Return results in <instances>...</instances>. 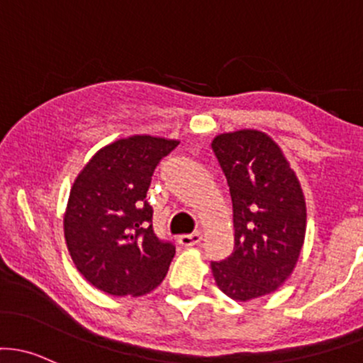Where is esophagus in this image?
Masks as SVG:
<instances>
[{
    "label": "esophagus",
    "instance_id": "obj_1",
    "mask_svg": "<svg viewBox=\"0 0 363 363\" xmlns=\"http://www.w3.org/2000/svg\"><path fill=\"white\" fill-rule=\"evenodd\" d=\"M201 241V233H193V234H182L179 236V245L182 246H194Z\"/></svg>",
    "mask_w": 363,
    "mask_h": 363
}]
</instances>
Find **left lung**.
<instances>
[{
    "label": "left lung",
    "mask_w": 363,
    "mask_h": 363,
    "mask_svg": "<svg viewBox=\"0 0 363 363\" xmlns=\"http://www.w3.org/2000/svg\"><path fill=\"white\" fill-rule=\"evenodd\" d=\"M212 150L233 200L234 253L212 262L218 289L236 301L281 288L300 258L306 230L303 191L272 138L241 129L218 134Z\"/></svg>",
    "instance_id": "obj_1"
}]
</instances>
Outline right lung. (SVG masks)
<instances>
[{
  "mask_svg": "<svg viewBox=\"0 0 363 363\" xmlns=\"http://www.w3.org/2000/svg\"><path fill=\"white\" fill-rule=\"evenodd\" d=\"M177 145L146 134L117 139L75 177L63 233L72 262L99 291L143 296L165 279L175 246L153 233L146 193L158 162Z\"/></svg>",
  "mask_w": 363,
  "mask_h": 363,
  "instance_id": "right-lung-1",
  "label": "right lung"
}]
</instances>
